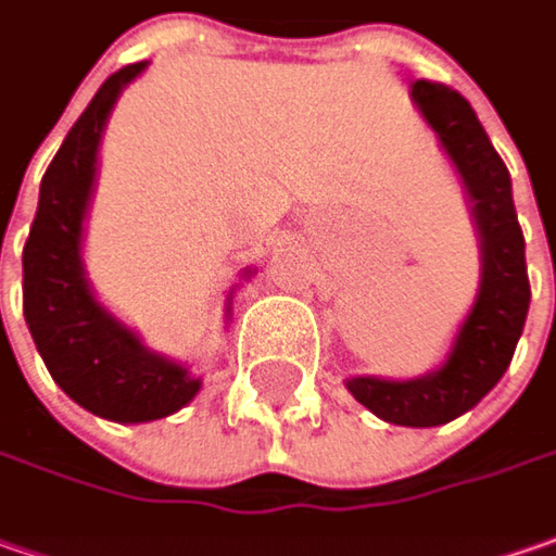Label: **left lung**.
<instances>
[{"instance_id": "1", "label": "left lung", "mask_w": 556, "mask_h": 556, "mask_svg": "<svg viewBox=\"0 0 556 556\" xmlns=\"http://www.w3.org/2000/svg\"><path fill=\"white\" fill-rule=\"evenodd\" d=\"M410 99L467 186L482 242V282L439 370L417 379L351 376L345 386L379 420L422 429L467 414L495 389L514 361L532 289L526 274V239L510 195V174L470 102L457 89L432 80L410 86Z\"/></svg>"}]
</instances>
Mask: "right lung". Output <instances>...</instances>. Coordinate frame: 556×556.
Segmentation results:
<instances>
[{
    "instance_id": "right-lung-1",
    "label": "right lung",
    "mask_w": 556,
    "mask_h": 556,
    "mask_svg": "<svg viewBox=\"0 0 556 556\" xmlns=\"http://www.w3.org/2000/svg\"><path fill=\"white\" fill-rule=\"evenodd\" d=\"M146 64L111 74L64 136L39 182L37 217L24 245V320L39 357L67 399L117 422L161 420L202 389L199 376L146 349L134 329L96 302L80 261L102 130L121 89Z\"/></svg>"
}]
</instances>
